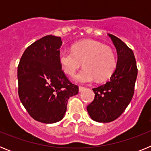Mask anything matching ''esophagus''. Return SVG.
<instances>
[{"mask_svg": "<svg viewBox=\"0 0 151 151\" xmlns=\"http://www.w3.org/2000/svg\"><path fill=\"white\" fill-rule=\"evenodd\" d=\"M85 87H82V86H79V87H78V91L82 92L84 90H85Z\"/></svg>", "mask_w": 151, "mask_h": 151, "instance_id": "obj_1", "label": "esophagus"}]
</instances>
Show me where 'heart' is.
I'll use <instances>...</instances> for the list:
<instances>
[{
  "label": "heart",
  "mask_w": 151,
  "mask_h": 151,
  "mask_svg": "<svg viewBox=\"0 0 151 151\" xmlns=\"http://www.w3.org/2000/svg\"><path fill=\"white\" fill-rule=\"evenodd\" d=\"M58 59L63 72L69 76H73L82 62L84 68L74 77L79 83H89L95 78L99 82L104 81L111 76L116 66L113 50L92 40L74 44L72 51L61 50Z\"/></svg>",
  "instance_id": "1"
}]
</instances>
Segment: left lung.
<instances>
[{
	"instance_id": "1",
	"label": "left lung",
	"mask_w": 151,
	"mask_h": 151,
	"mask_svg": "<svg viewBox=\"0 0 151 151\" xmlns=\"http://www.w3.org/2000/svg\"><path fill=\"white\" fill-rule=\"evenodd\" d=\"M107 35L116 49L117 63L110 81L92 89L95 97L87 110L97 122H110L120 116L132 99L138 76L132 50L119 38Z\"/></svg>"
}]
</instances>
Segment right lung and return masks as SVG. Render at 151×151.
<instances>
[{
	"mask_svg": "<svg viewBox=\"0 0 151 151\" xmlns=\"http://www.w3.org/2000/svg\"><path fill=\"white\" fill-rule=\"evenodd\" d=\"M60 37L47 35L24 51L17 70L19 97L29 115L46 124L65 116L68 99L78 93L59 63Z\"/></svg>",
	"mask_w": 151,
	"mask_h": 151,
	"instance_id": "add662e5",
	"label": "right lung"
}]
</instances>
